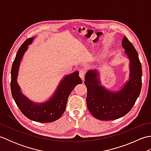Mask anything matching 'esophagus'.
<instances>
[{"label": "esophagus", "instance_id": "1", "mask_svg": "<svg viewBox=\"0 0 151 151\" xmlns=\"http://www.w3.org/2000/svg\"><path fill=\"white\" fill-rule=\"evenodd\" d=\"M85 70H83V69H81L79 71V75H80V76H81V78H82V81H84V76H85Z\"/></svg>", "mask_w": 151, "mask_h": 151}]
</instances>
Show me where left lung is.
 I'll list each match as a JSON object with an SVG mask.
<instances>
[{"label": "left lung", "instance_id": "left-lung-1", "mask_svg": "<svg viewBox=\"0 0 151 151\" xmlns=\"http://www.w3.org/2000/svg\"><path fill=\"white\" fill-rule=\"evenodd\" d=\"M122 46L130 59V80L119 91L111 92L100 84L99 73L89 70L85 76L87 87L86 102L89 112L99 120L110 121L121 118L129 113L135 104L142 89V69L136 50L124 37Z\"/></svg>", "mask_w": 151, "mask_h": 151}]
</instances>
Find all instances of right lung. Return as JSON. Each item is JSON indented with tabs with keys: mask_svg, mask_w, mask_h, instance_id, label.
Segmentation results:
<instances>
[{
	"mask_svg": "<svg viewBox=\"0 0 151 151\" xmlns=\"http://www.w3.org/2000/svg\"><path fill=\"white\" fill-rule=\"evenodd\" d=\"M34 37L28 38L21 45L13 62L11 70V91L19 110L27 118L40 123H50L62 116L66 108L67 101L75 86L82 84L78 71L65 76L59 84L55 93L49 101L41 104L32 102L22 94L17 78L21 60L28 45L32 42Z\"/></svg>",
	"mask_w": 151,
	"mask_h": 151,
	"instance_id": "add662e5",
	"label": "right lung"
}]
</instances>
